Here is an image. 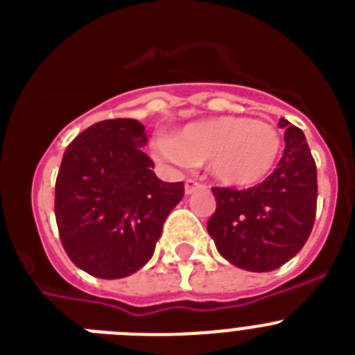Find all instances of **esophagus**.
Returning a JSON list of instances; mask_svg holds the SVG:
<instances>
[{
    "label": "esophagus",
    "instance_id": "esophagus-1",
    "mask_svg": "<svg viewBox=\"0 0 355 355\" xmlns=\"http://www.w3.org/2000/svg\"><path fill=\"white\" fill-rule=\"evenodd\" d=\"M197 188H202V183H200V181L193 180V178H188V180L184 181V192H187L188 196L192 192H196Z\"/></svg>",
    "mask_w": 355,
    "mask_h": 355
}]
</instances>
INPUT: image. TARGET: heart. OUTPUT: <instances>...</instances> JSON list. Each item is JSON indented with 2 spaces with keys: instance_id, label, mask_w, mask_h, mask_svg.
I'll return each instance as SVG.
<instances>
[{
  "instance_id": "1",
  "label": "heart",
  "mask_w": 355,
  "mask_h": 355,
  "mask_svg": "<svg viewBox=\"0 0 355 355\" xmlns=\"http://www.w3.org/2000/svg\"><path fill=\"white\" fill-rule=\"evenodd\" d=\"M281 153V137L266 122L250 117L208 119L156 144V155L209 171L225 187L249 188L270 174Z\"/></svg>"
}]
</instances>
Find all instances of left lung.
Listing matches in <instances>:
<instances>
[{"label": "left lung", "instance_id": "left-lung-1", "mask_svg": "<svg viewBox=\"0 0 355 355\" xmlns=\"http://www.w3.org/2000/svg\"><path fill=\"white\" fill-rule=\"evenodd\" d=\"M283 158L265 181L247 190L215 187L208 233L238 268L270 272L290 261L311 234L316 216V163L302 130L286 119Z\"/></svg>", "mask_w": 355, "mask_h": 355}]
</instances>
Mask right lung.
Returning a JSON list of instances; mask_svg holds the SVG:
<instances>
[{
  "label": "right lung",
  "instance_id": "obj_1",
  "mask_svg": "<svg viewBox=\"0 0 355 355\" xmlns=\"http://www.w3.org/2000/svg\"><path fill=\"white\" fill-rule=\"evenodd\" d=\"M146 128L133 119L92 124L69 144L55 184V216L71 261L99 279L140 270L184 184L165 183L142 150Z\"/></svg>",
  "mask_w": 355,
  "mask_h": 355
}]
</instances>
